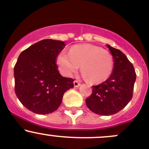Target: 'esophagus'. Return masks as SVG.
Wrapping results in <instances>:
<instances>
[{"label":"esophagus","mask_w":149,"mask_h":149,"mask_svg":"<svg viewBox=\"0 0 149 149\" xmlns=\"http://www.w3.org/2000/svg\"><path fill=\"white\" fill-rule=\"evenodd\" d=\"M74 86L75 87H78L80 86V83H79V82H77V80H74Z\"/></svg>","instance_id":"34e87169"}]
</instances>
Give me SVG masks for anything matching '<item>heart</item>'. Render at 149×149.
I'll use <instances>...</instances> for the list:
<instances>
[{
	"label": "heart",
	"instance_id": "heart-1",
	"mask_svg": "<svg viewBox=\"0 0 149 149\" xmlns=\"http://www.w3.org/2000/svg\"><path fill=\"white\" fill-rule=\"evenodd\" d=\"M59 71L65 77H71L81 65L82 76L93 83H101L108 79L113 68L110 52L91 44L74 45L70 53L61 52L56 58Z\"/></svg>",
	"mask_w": 149,
	"mask_h": 149
}]
</instances>
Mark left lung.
Wrapping results in <instances>:
<instances>
[{"label":"left lung","instance_id":"obj_1","mask_svg":"<svg viewBox=\"0 0 149 149\" xmlns=\"http://www.w3.org/2000/svg\"><path fill=\"white\" fill-rule=\"evenodd\" d=\"M113 61V69L107 80L93 86V93L86 98L87 108L100 116L117 113L133 97V90L136 74L133 64L120 50L107 44Z\"/></svg>","mask_w":149,"mask_h":149}]
</instances>
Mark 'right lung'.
<instances>
[{"label": "right lung", "mask_w": 149, "mask_h": 149, "mask_svg": "<svg viewBox=\"0 0 149 149\" xmlns=\"http://www.w3.org/2000/svg\"><path fill=\"white\" fill-rule=\"evenodd\" d=\"M64 41L44 39L23 51L14 67L15 93L23 105L40 115L58 109L74 79L59 74L56 64Z\"/></svg>", "instance_id": "1"}]
</instances>
